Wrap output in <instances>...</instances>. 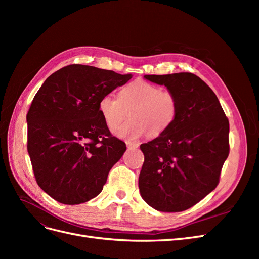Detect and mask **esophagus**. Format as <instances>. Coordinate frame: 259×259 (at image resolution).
Returning <instances> with one entry per match:
<instances>
[{"mask_svg":"<svg viewBox=\"0 0 259 259\" xmlns=\"http://www.w3.org/2000/svg\"><path fill=\"white\" fill-rule=\"evenodd\" d=\"M126 146L128 149H136L138 148V144L137 143H133V142H126Z\"/></svg>","mask_w":259,"mask_h":259,"instance_id":"34e87169","label":"esophagus"}]
</instances>
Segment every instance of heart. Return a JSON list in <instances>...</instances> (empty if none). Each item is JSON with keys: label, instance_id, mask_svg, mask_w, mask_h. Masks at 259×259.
I'll list each match as a JSON object with an SVG mask.
<instances>
[{"label": "heart", "instance_id": "obj_1", "mask_svg": "<svg viewBox=\"0 0 259 259\" xmlns=\"http://www.w3.org/2000/svg\"><path fill=\"white\" fill-rule=\"evenodd\" d=\"M98 110L111 132L118 128L130 112L131 120L116 131V135L136 140L146 135L158 137L175 122L178 100L169 90L142 79L133 81L119 91L117 98L107 94L99 99Z\"/></svg>", "mask_w": 259, "mask_h": 259}]
</instances>
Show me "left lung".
<instances>
[{
	"instance_id": "obj_1",
	"label": "left lung",
	"mask_w": 259,
	"mask_h": 259,
	"mask_svg": "<svg viewBox=\"0 0 259 259\" xmlns=\"http://www.w3.org/2000/svg\"><path fill=\"white\" fill-rule=\"evenodd\" d=\"M178 100V114L162 135L140 145L145 155L139 191L161 211H183L213 191L229 155V121L215 93L198 75L146 74Z\"/></svg>"
}]
</instances>
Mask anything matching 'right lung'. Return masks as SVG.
I'll use <instances>...</instances> for the list:
<instances>
[{"label":"right lung","instance_id":"1","mask_svg":"<svg viewBox=\"0 0 259 259\" xmlns=\"http://www.w3.org/2000/svg\"><path fill=\"white\" fill-rule=\"evenodd\" d=\"M132 74L85 65L54 72L27 113V148L37 185L62 204L95 198L126 145L114 137L98 110L99 99Z\"/></svg>","mask_w":259,"mask_h":259}]
</instances>
